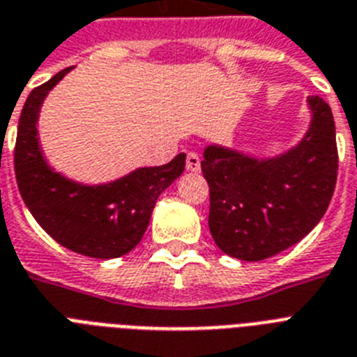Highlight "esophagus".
Here are the masks:
<instances>
[{
    "label": "esophagus",
    "mask_w": 357,
    "mask_h": 357,
    "mask_svg": "<svg viewBox=\"0 0 357 357\" xmlns=\"http://www.w3.org/2000/svg\"><path fill=\"white\" fill-rule=\"evenodd\" d=\"M202 165H199V155L196 152H188L187 153V170L188 172L198 174Z\"/></svg>",
    "instance_id": "34e87169"
}]
</instances>
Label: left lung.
<instances>
[{
    "label": "left lung",
    "mask_w": 357,
    "mask_h": 357,
    "mask_svg": "<svg viewBox=\"0 0 357 357\" xmlns=\"http://www.w3.org/2000/svg\"><path fill=\"white\" fill-rule=\"evenodd\" d=\"M312 123L299 144L275 158L208 144L202 172L208 183V229L234 259L259 262L291 248L319 224L337 179L332 109L308 97Z\"/></svg>",
    "instance_id": "8db88e82"
}]
</instances>
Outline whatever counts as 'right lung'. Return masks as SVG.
Here are the masks:
<instances>
[{
    "label": "right lung",
    "instance_id": "1",
    "mask_svg": "<svg viewBox=\"0 0 357 357\" xmlns=\"http://www.w3.org/2000/svg\"><path fill=\"white\" fill-rule=\"evenodd\" d=\"M73 68L29 93L20 115L14 170L20 194L40 227L60 245L91 259H117L141 242L159 194L185 170V153L102 185H82L54 172L38 141L43 98Z\"/></svg>",
    "mask_w": 357,
    "mask_h": 357
}]
</instances>
